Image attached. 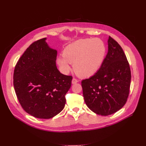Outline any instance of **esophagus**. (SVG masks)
<instances>
[{
    "mask_svg": "<svg viewBox=\"0 0 146 146\" xmlns=\"http://www.w3.org/2000/svg\"><path fill=\"white\" fill-rule=\"evenodd\" d=\"M77 82H78V80H77V79H76V78H73V80H72V83H73V84H75V83H76Z\"/></svg>",
    "mask_w": 146,
    "mask_h": 146,
    "instance_id": "obj_1",
    "label": "esophagus"
}]
</instances>
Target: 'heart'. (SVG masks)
Masks as SVG:
<instances>
[{
  "label": "heart",
  "mask_w": 146,
  "mask_h": 146,
  "mask_svg": "<svg viewBox=\"0 0 146 146\" xmlns=\"http://www.w3.org/2000/svg\"><path fill=\"white\" fill-rule=\"evenodd\" d=\"M106 47L98 38L81 39L64 48L63 54L58 56L57 63L61 71L67 73L73 63L75 72L81 77H89L97 72L103 63Z\"/></svg>",
  "instance_id": "1"
}]
</instances>
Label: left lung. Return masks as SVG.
<instances>
[{"label": "left lung", "instance_id": "left-lung-1", "mask_svg": "<svg viewBox=\"0 0 146 146\" xmlns=\"http://www.w3.org/2000/svg\"><path fill=\"white\" fill-rule=\"evenodd\" d=\"M131 80V68L124 52L109 36L107 54L100 69L82 82L85 104L98 115L107 116L115 113L127 100Z\"/></svg>", "mask_w": 146, "mask_h": 146}]
</instances>
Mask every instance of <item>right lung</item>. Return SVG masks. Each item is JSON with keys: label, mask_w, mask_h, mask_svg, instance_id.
Masks as SVG:
<instances>
[{"label": "right lung", "mask_w": 146, "mask_h": 146, "mask_svg": "<svg viewBox=\"0 0 146 146\" xmlns=\"http://www.w3.org/2000/svg\"><path fill=\"white\" fill-rule=\"evenodd\" d=\"M42 38L32 43L21 56L14 71V87L23 109L32 116L48 119L62 111L72 76L58 70L57 51Z\"/></svg>", "instance_id": "right-lung-1"}]
</instances>
